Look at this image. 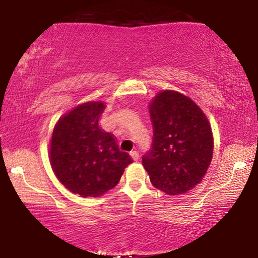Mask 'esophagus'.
<instances>
[{"instance_id":"34e87169","label":"esophagus","mask_w":258,"mask_h":258,"mask_svg":"<svg viewBox=\"0 0 258 258\" xmlns=\"http://www.w3.org/2000/svg\"><path fill=\"white\" fill-rule=\"evenodd\" d=\"M131 157H132V159L133 160H135V161H137V160H139V158H140V155H139V152L138 151H131Z\"/></svg>"}]
</instances>
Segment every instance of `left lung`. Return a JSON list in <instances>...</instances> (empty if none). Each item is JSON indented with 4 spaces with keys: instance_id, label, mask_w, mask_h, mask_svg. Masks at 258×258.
Listing matches in <instances>:
<instances>
[{
    "instance_id": "1",
    "label": "left lung",
    "mask_w": 258,
    "mask_h": 258,
    "mask_svg": "<svg viewBox=\"0 0 258 258\" xmlns=\"http://www.w3.org/2000/svg\"><path fill=\"white\" fill-rule=\"evenodd\" d=\"M154 138L142 165L152 185L181 195L203 180L213 157V133L207 117L190 98L163 91L150 103Z\"/></svg>"
}]
</instances>
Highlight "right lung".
Segmentation results:
<instances>
[{
	"label": "right lung",
	"mask_w": 258,
	"mask_h": 258,
	"mask_svg": "<svg viewBox=\"0 0 258 258\" xmlns=\"http://www.w3.org/2000/svg\"><path fill=\"white\" fill-rule=\"evenodd\" d=\"M103 102H86L58 120L50 143L52 169L62 184L82 197H99L119 182L132 163L116 139L100 128Z\"/></svg>",
	"instance_id": "1"
}]
</instances>
